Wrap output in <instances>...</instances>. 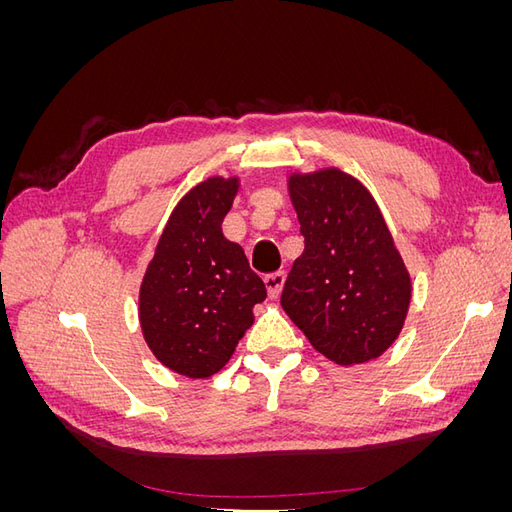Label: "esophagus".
I'll list each match as a JSON object with an SVG mask.
<instances>
[{"label": "esophagus", "mask_w": 512, "mask_h": 512, "mask_svg": "<svg viewBox=\"0 0 512 512\" xmlns=\"http://www.w3.org/2000/svg\"><path fill=\"white\" fill-rule=\"evenodd\" d=\"M284 280H286L284 271H275V273H271V275H267V277H265V284H267V292H269V297H273V299H275L277 294L282 292Z\"/></svg>", "instance_id": "34e87169"}]
</instances>
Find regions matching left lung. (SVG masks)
<instances>
[{"mask_svg":"<svg viewBox=\"0 0 512 512\" xmlns=\"http://www.w3.org/2000/svg\"><path fill=\"white\" fill-rule=\"evenodd\" d=\"M288 194L305 250L284 284V312L329 361L378 359L404 329L412 284L376 200L339 168L292 173Z\"/></svg>","mask_w":512,"mask_h":512,"instance_id":"left-lung-1","label":"left lung"}]
</instances>
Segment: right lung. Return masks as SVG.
Listing matches in <instances>:
<instances>
[{
    "mask_svg": "<svg viewBox=\"0 0 512 512\" xmlns=\"http://www.w3.org/2000/svg\"><path fill=\"white\" fill-rule=\"evenodd\" d=\"M239 177H211L185 194L162 230L138 294V320L156 359L188 378L230 361L267 288L222 222Z\"/></svg>",
    "mask_w": 512,
    "mask_h": 512,
    "instance_id": "right-lung-1",
    "label": "right lung"
}]
</instances>
